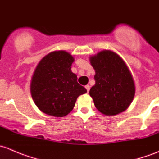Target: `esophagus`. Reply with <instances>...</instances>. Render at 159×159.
<instances>
[{
  "mask_svg": "<svg viewBox=\"0 0 159 159\" xmlns=\"http://www.w3.org/2000/svg\"><path fill=\"white\" fill-rule=\"evenodd\" d=\"M85 87H86V90H87L88 93H89V89H90V86H89V85H86V86H85Z\"/></svg>",
  "mask_w": 159,
  "mask_h": 159,
  "instance_id": "esophagus-1",
  "label": "esophagus"
}]
</instances>
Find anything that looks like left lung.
Returning a JSON list of instances; mask_svg holds the SVG:
<instances>
[{"instance_id":"left-lung-1","label":"left lung","mask_w":159,"mask_h":159,"mask_svg":"<svg viewBox=\"0 0 159 159\" xmlns=\"http://www.w3.org/2000/svg\"><path fill=\"white\" fill-rule=\"evenodd\" d=\"M95 70L96 83L89 90L96 109L106 116L124 112L133 100L135 87L124 60L117 53L105 50L89 57Z\"/></svg>"}]
</instances>
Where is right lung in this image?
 Instances as JSON below:
<instances>
[{"label": "right lung", "mask_w": 159, "mask_h": 159, "mask_svg": "<svg viewBox=\"0 0 159 159\" xmlns=\"http://www.w3.org/2000/svg\"><path fill=\"white\" fill-rule=\"evenodd\" d=\"M73 62L70 53L58 50L45 56L36 67L30 83L31 96L38 109L47 115H68L78 96L87 92L71 71Z\"/></svg>", "instance_id": "1"}]
</instances>
